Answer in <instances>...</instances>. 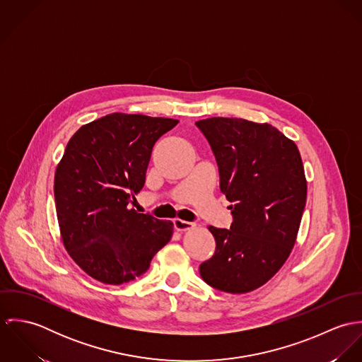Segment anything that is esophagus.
Here are the masks:
<instances>
[{"label":"esophagus","instance_id":"obj_1","mask_svg":"<svg viewBox=\"0 0 362 362\" xmlns=\"http://www.w3.org/2000/svg\"><path fill=\"white\" fill-rule=\"evenodd\" d=\"M173 223H174V228L177 231H188V230H192L195 227V223L185 221V220H181V218H175Z\"/></svg>","mask_w":362,"mask_h":362}]
</instances>
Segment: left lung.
<instances>
[{"instance_id":"8db88e82","label":"left lung","mask_w":362,"mask_h":362,"mask_svg":"<svg viewBox=\"0 0 362 362\" xmlns=\"http://www.w3.org/2000/svg\"><path fill=\"white\" fill-rule=\"evenodd\" d=\"M233 204L227 228L209 226L216 252L199 266L209 286L245 294L266 284L290 257L307 202V178L294 141L267 122L211 117L197 121Z\"/></svg>"}]
</instances>
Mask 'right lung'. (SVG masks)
<instances>
[{"label":"right lung","instance_id":"add662e5","mask_svg":"<svg viewBox=\"0 0 362 362\" xmlns=\"http://www.w3.org/2000/svg\"><path fill=\"white\" fill-rule=\"evenodd\" d=\"M178 119L112 112L82 125L54 175L62 244L90 277L104 284L144 274L171 240L174 224L128 205L145 185L157 139Z\"/></svg>","mask_w":362,"mask_h":362}]
</instances>
